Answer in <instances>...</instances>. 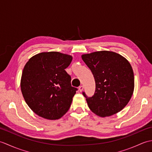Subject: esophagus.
Returning a JSON list of instances; mask_svg holds the SVG:
<instances>
[{
  "instance_id": "obj_1",
  "label": "esophagus",
  "mask_w": 152,
  "mask_h": 152,
  "mask_svg": "<svg viewBox=\"0 0 152 152\" xmlns=\"http://www.w3.org/2000/svg\"><path fill=\"white\" fill-rule=\"evenodd\" d=\"M79 90H80V92L83 91V86H80L79 87Z\"/></svg>"
}]
</instances>
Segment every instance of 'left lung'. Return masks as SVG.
<instances>
[{
  "label": "left lung",
  "mask_w": 152,
  "mask_h": 152,
  "mask_svg": "<svg viewBox=\"0 0 152 152\" xmlns=\"http://www.w3.org/2000/svg\"><path fill=\"white\" fill-rule=\"evenodd\" d=\"M82 59L91 70L96 83L92 97L88 98L83 93L90 110L102 118L120 112L134 91V73L130 63L110 51L83 54Z\"/></svg>",
  "instance_id": "left-lung-1"
}]
</instances>
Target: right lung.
<instances>
[{"label": "right lung", "mask_w": 152, "mask_h": 152, "mask_svg": "<svg viewBox=\"0 0 152 152\" xmlns=\"http://www.w3.org/2000/svg\"><path fill=\"white\" fill-rule=\"evenodd\" d=\"M72 60L70 55L50 51L35 55L25 64L21 93L28 107L40 117L56 120L70 108L77 91L65 71Z\"/></svg>", "instance_id": "obj_1"}]
</instances>
